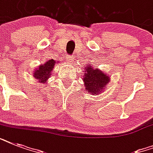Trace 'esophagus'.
Segmentation results:
<instances>
[{"instance_id": "34e87169", "label": "esophagus", "mask_w": 153, "mask_h": 153, "mask_svg": "<svg viewBox=\"0 0 153 153\" xmlns=\"http://www.w3.org/2000/svg\"><path fill=\"white\" fill-rule=\"evenodd\" d=\"M66 61H67V62H72L73 61H74V58L72 57V56H67V58H66Z\"/></svg>"}]
</instances>
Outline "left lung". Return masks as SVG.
I'll return each mask as SVG.
<instances>
[{"mask_svg": "<svg viewBox=\"0 0 153 153\" xmlns=\"http://www.w3.org/2000/svg\"><path fill=\"white\" fill-rule=\"evenodd\" d=\"M86 91L93 95L100 94L110 81L108 74L101 70L89 65L84 69L82 78Z\"/></svg>", "mask_w": 153, "mask_h": 153, "instance_id": "obj_1", "label": "left lung"}]
</instances>
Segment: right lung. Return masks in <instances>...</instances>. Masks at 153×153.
<instances>
[{
  "mask_svg": "<svg viewBox=\"0 0 153 153\" xmlns=\"http://www.w3.org/2000/svg\"><path fill=\"white\" fill-rule=\"evenodd\" d=\"M56 61L54 59H50L46 62L44 64L39 66V68L35 70L33 73V77L37 79V81L42 83H45L48 79L51 77V71H53L54 66L56 63Z\"/></svg>",
  "mask_w": 153,
  "mask_h": 153,
  "instance_id": "add662e5",
  "label": "right lung"
}]
</instances>
